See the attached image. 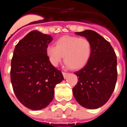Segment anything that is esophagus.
<instances>
[{"label":"esophagus","mask_w":127,"mask_h":127,"mask_svg":"<svg viewBox=\"0 0 127 127\" xmlns=\"http://www.w3.org/2000/svg\"><path fill=\"white\" fill-rule=\"evenodd\" d=\"M63 76H64V77L65 79L66 77H67V76L69 75V73H67V72H62Z\"/></svg>","instance_id":"obj_1"}]
</instances>
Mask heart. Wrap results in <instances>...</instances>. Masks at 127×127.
<instances>
[{
    "mask_svg": "<svg viewBox=\"0 0 127 127\" xmlns=\"http://www.w3.org/2000/svg\"><path fill=\"white\" fill-rule=\"evenodd\" d=\"M92 46L85 37L64 35L55 41V46H50L46 55L51 64L57 66L64 57L66 65L72 70L81 69L89 61Z\"/></svg>",
    "mask_w": 127,
    "mask_h": 127,
    "instance_id": "heart-1",
    "label": "heart"
}]
</instances>
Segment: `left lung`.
I'll use <instances>...</instances> for the list:
<instances>
[{
    "instance_id": "1",
    "label": "left lung",
    "mask_w": 127,
    "mask_h": 127,
    "mask_svg": "<svg viewBox=\"0 0 127 127\" xmlns=\"http://www.w3.org/2000/svg\"><path fill=\"white\" fill-rule=\"evenodd\" d=\"M76 34L90 41L92 51L86 65L75 72L79 77L72 88L76 101L85 108L95 109L109 100L117 81V58L109 42L95 31L86 30Z\"/></svg>"
}]
</instances>
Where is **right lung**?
<instances>
[{"mask_svg":"<svg viewBox=\"0 0 127 127\" xmlns=\"http://www.w3.org/2000/svg\"><path fill=\"white\" fill-rule=\"evenodd\" d=\"M52 37L33 30L16 44L11 60V81L16 97L26 107L40 110L53 99L54 88L64 80L46 55Z\"/></svg>","mask_w":127,"mask_h":127,"instance_id":"add662e5","label":"right lung"}]
</instances>
